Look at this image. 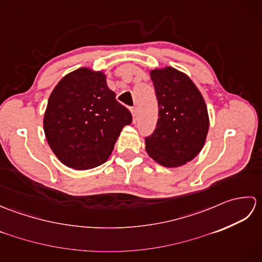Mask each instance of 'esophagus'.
I'll return each instance as SVG.
<instances>
[{"label": "esophagus", "mask_w": 262, "mask_h": 262, "mask_svg": "<svg viewBox=\"0 0 262 262\" xmlns=\"http://www.w3.org/2000/svg\"><path fill=\"white\" fill-rule=\"evenodd\" d=\"M130 113H132V116H133V122H136V116H137V114H136V110L134 109V108H132L130 109Z\"/></svg>", "instance_id": "34e87169"}]
</instances>
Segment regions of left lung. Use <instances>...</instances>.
<instances>
[{
	"mask_svg": "<svg viewBox=\"0 0 262 262\" xmlns=\"http://www.w3.org/2000/svg\"><path fill=\"white\" fill-rule=\"evenodd\" d=\"M159 103V119L145 149L155 162L177 168L202 151L209 129L207 105L187 74L171 66L149 71Z\"/></svg>",
	"mask_w": 262,
	"mask_h": 262,
	"instance_id": "left-lung-1",
	"label": "left lung"
}]
</instances>
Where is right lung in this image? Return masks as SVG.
Returning a JSON list of instances; mask_svg holds the SVG:
<instances>
[{"mask_svg":"<svg viewBox=\"0 0 262 262\" xmlns=\"http://www.w3.org/2000/svg\"><path fill=\"white\" fill-rule=\"evenodd\" d=\"M102 71L80 68L54 88L43 114V132L64 165L89 170L104 163L117 138L132 122L129 110L116 100Z\"/></svg>","mask_w":262,"mask_h":262,"instance_id":"obj_1","label":"right lung"}]
</instances>
